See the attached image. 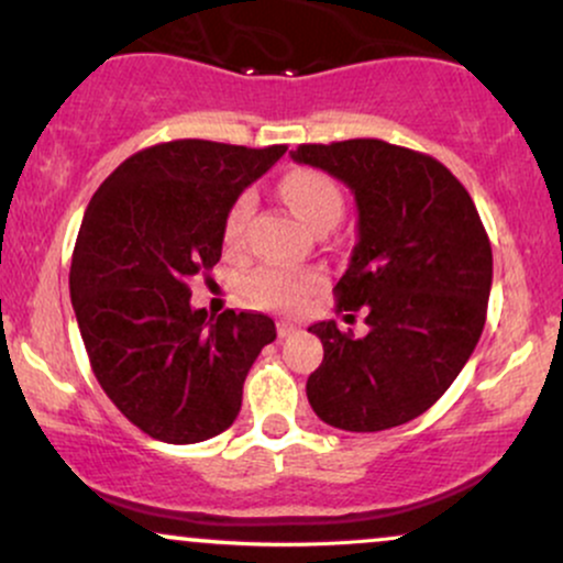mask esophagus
Returning a JSON list of instances; mask_svg holds the SVG:
<instances>
[{
	"instance_id": "obj_1",
	"label": "esophagus",
	"mask_w": 563,
	"mask_h": 563,
	"mask_svg": "<svg viewBox=\"0 0 563 563\" xmlns=\"http://www.w3.org/2000/svg\"><path fill=\"white\" fill-rule=\"evenodd\" d=\"M290 333H296L294 322H286V320L277 322V335H280V339H286V335H290Z\"/></svg>"
}]
</instances>
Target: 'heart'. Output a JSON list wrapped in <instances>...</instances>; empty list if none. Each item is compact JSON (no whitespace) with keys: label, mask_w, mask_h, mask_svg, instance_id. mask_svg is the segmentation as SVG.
Masks as SVG:
<instances>
[{"label":"heart","mask_w":563,"mask_h":563,"mask_svg":"<svg viewBox=\"0 0 563 563\" xmlns=\"http://www.w3.org/2000/svg\"><path fill=\"white\" fill-rule=\"evenodd\" d=\"M280 196L303 224L312 230L333 228L344 211L339 185L328 174L318 169H290L280 179ZM251 217V198L241 196L230 206L224 217V245L230 251L241 249L245 222ZM322 275L318 269H286V267H260L243 280V294L264 309H288L301 307L307 296L320 286Z\"/></svg>","instance_id":"heart-1"}]
</instances>
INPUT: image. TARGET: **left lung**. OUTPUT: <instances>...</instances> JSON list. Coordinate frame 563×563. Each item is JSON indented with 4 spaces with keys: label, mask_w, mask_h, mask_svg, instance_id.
<instances>
[{
    "label": "left lung",
    "mask_w": 563,
    "mask_h": 563,
    "mask_svg": "<svg viewBox=\"0 0 563 563\" xmlns=\"http://www.w3.org/2000/svg\"><path fill=\"white\" fill-rule=\"evenodd\" d=\"M290 158L341 179L360 214L333 294L339 312L363 309L367 333L309 325L325 352L307 380L309 405L344 431L402 426L450 389L479 344L493 288L479 211L448 166L384 140L299 145Z\"/></svg>",
    "instance_id": "1"
}]
</instances>
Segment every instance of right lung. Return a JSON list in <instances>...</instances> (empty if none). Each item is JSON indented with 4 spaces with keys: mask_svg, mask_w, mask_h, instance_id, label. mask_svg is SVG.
<instances>
[{
    "mask_svg": "<svg viewBox=\"0 0 563 563\" xmlns=\"http://www.w3.org/2000/svg\"><path fill=\"white\" fill-rule=\"evenodd\" d=\"M286 145L174 140L129 156L89 200L70 301L102 391L147 437L192 444L241 412L243 380L275 341L262 312L190 307V277L222 256L230 206Z\"/></svg>",
    "mask_w": 563,
    "mask_h": 563,
    "instance_id": "add662e5",
    "label": "right lung"
}]
</instances>
